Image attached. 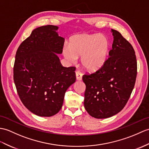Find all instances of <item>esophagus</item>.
Wrapping results in <instances>:
<instances>
[{"label":"esophagus","instance_id":"34e87169","mask_svg":"<svg viewBox=\"0 0 149 149\" xmlns=\"http://www.w3.org/2000/svg\"><path fill=\"white\" fill-rule=\"evenodd\" d=\"M75 74H76V79H77V80H78V81L82 80V74L81 72H80L79 70L76 71Z\"/></svg>","mask_w":149,"mask_h":149}]
</instances>
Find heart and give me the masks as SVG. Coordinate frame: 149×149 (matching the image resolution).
<instances>
[{
	"mask_svg": "<svg viewBox=\"0 0 149 149\" xmlns=\"http://www.w3.org/2000/svg\"><path fill=\"white\" fill-rule=\"evenodd\" d=\"M110 48L107 38L98 34H81L72 37L68 45H65L63 53L65 58L75 63L81 58L86 70L95 72L105 65Z\"/></svg>",
	"mask_w": 149,
	"mask_h": 149,
	"instance_id": "1",
	"label": "heart"
}]
</instances>
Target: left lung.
I'll return each mask as SVG.
<instances>
[{"mask_svg": "<svg viewBox=\"0 0 149 149\" xmlns=\"http://www.w3.org/2000/svg\"><path fill=\"white\" fill-rule=\"evenodd\" d=\"M112 49L103 67L82 77L86 84L84 105L96 119L119 113L125 107L135 84L137 62L131 44L118 31L111 29Z\"/></svg>", "mask_w": 149, "mask_h": 149, "instance_id": "1", "label": "left lung"}]
</instances>
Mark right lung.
Returning a JSON list of instances; mask_svg holds the SVG:
<instances>
[{"label": "right lung", "mask_w": 149, "mask_h": 149, "mask_svg": "<svg viewBox=\"0 0 149 149\" xmlns=\"http://www.w3.org/2000/svg\"><path fill=\"white\" fill-rule=\"evenodd\" d=\"M58 29L54 25L34 29L16 53L13 78L19 97L40 117L60 111L65 92L76 80L75 67H63L57 55L62 53L65 41Z\"/></svg>", "instance_id": "1"}]
</instances>
